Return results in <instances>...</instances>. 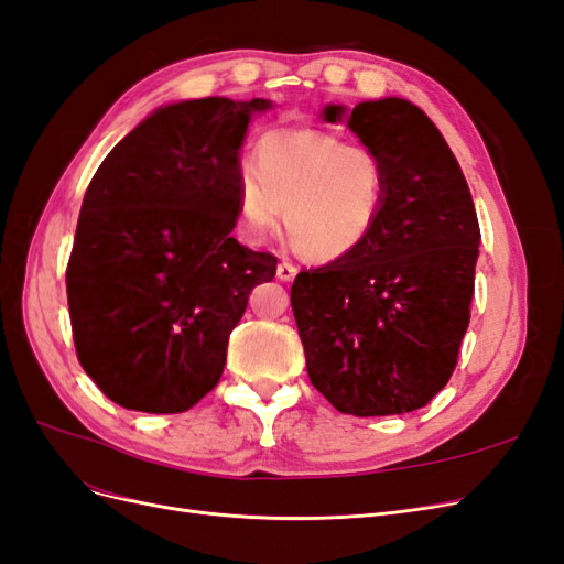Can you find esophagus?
I'll return each mask as SVG.
<instances>
[{"label": "esophagus", "instance_id": "34e87169", "mask_svg": "<svg viewBox=\"0 0 564 564\" xmlns=\"http://www.w3.org/2000/svg\"><path fill=\"white\" fill-rule=\"evenodd\" d=\"M296 272H299V268H296L294 263H289V261H282V263L278 265V278H280L282 282H292V280L296 278Z\"/></svg>", "mask_w": 564, "mask_h": 564}]
</instances>
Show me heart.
<instances>
[{"label":"heart","instance_id":"obj_1","mask_svg":"<svg viewBox=\"0 0 564 564\" xmlns=\"http://www.w3.org/2000/svg\"><path fill=\"white\" fill-rule=\"evenodd\" d=\"M388 197V166L367 143H346L319 129H275L253 148L251 169L237 181L247 232L263 240L284 226L313 261L360 247L377 228Z\"/></svg>","mask_w":564,"mask_h":564}]
</instances>
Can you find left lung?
I'll use <instances>...</instances> for the list:
<instances>
[{"label":"left lung","instance_id":"obj_1","mask_svg":"<svg viewBox=\"0 0 564 564\" xmlns=\"http://www.w3.org/2000/svg\"><path fill=\"white\" fill-rule=\"evenodd\" d=\"M344 108H324L338 122ZM348 127L388 166L377 228L340 259L301 270L292 308L311 383L338 412L390 416L452 379L470 322L480 224L464 172L421 108L355 106Z\"/></svg>","mask_w":564,"mask_h":564}]
</instances>
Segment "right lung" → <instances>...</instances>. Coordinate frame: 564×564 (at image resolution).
Listing matches in <instances>:
<instances>
[{
  "label": "right lung",
  "mask_w": 564,
  "mask_h": 564,
  "mask_svg": "<svg viewBox=\"0 0 564 564\" xmlns=\"http://www.w3.org/2000/svg\"><path fill=\"white\" fill-rule=\"evenodd\" d=\"M247 104L199 98L152 112L98 166L65 270L82 369L124 409L178 414L220 381L251 289L278 259L230 237L240 216Z\"/></svg>",
  "instance_id": "add662e5"
}]
</instances>
